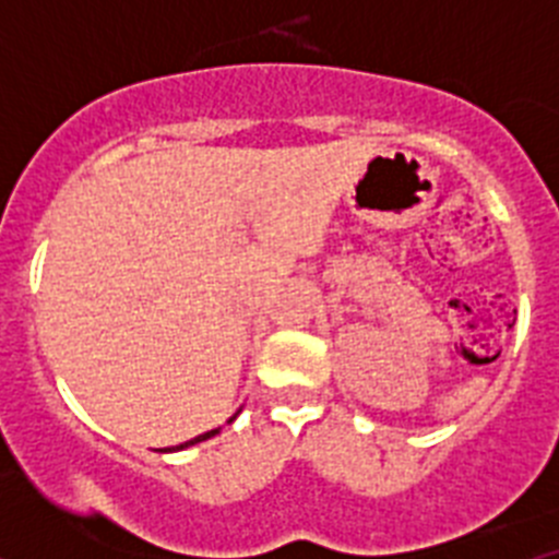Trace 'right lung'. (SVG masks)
<instances>
[{"mask_svg":"<svg viewBox=\"0 0 559 559\" xmlns=\"http://www.w3.org/2000/svg\"><path fill=\"white\" fill-rule=\"evenodd\" d=\"M215 433H218V428H215V431H206V433H201V437H195V439H190V442H185V445H176V451H181V448H190V445H195V442H204V439L215 437Z\"/></svg>","mask_w":559,"mask_h":559,"instance_id":"right-lung-1","label":"right lung"}]
</instances>
